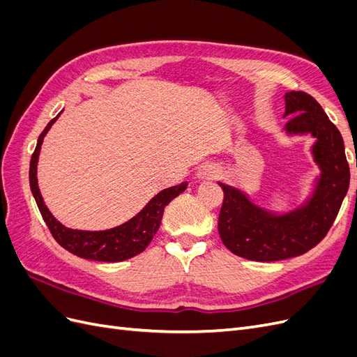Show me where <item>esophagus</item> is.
Wrapping results in <instances>:
<instances>
[{
    "label": "esophagus",
    "instance_id": "esophagus-1",
    "mask_svg": "<svg viewBox=\"0 0 357 357\" xmlns=\"http://www.w3.org/2000/svg\"><path fill=\"white\" fill-rule=\"evenodd\" d=\"M199 176L202 178H214L215 176H218V169H215L214 167H204L199 171Z\"/></svg>",
    "mask_w": 357,
    "mask_h": 357
}]
</instances>
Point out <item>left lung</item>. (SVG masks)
<instances>
[{"label":"left lung","mask_w":357,"mask_h":357,"mask_svg":"<svg viewBox=\"0 0 357 357\" xmlns=\"http://www.w3.org/2000/svg\"><path fill=\"white\" fill-rule=\"evenodd\" d=\"M284 98L286 131L310 132L317 138L312 153L321 176L310 202L289 214L273 215L256 207L240 190L219 183L223 189L218 222L220 238L234 255L257 262L295 257L317 245L331 229L350 185L342 137L321 105L301 91L287 92Z\"/></svg>","instance_id":"1"}]
</instances>
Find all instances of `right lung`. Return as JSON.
I'll return each instance as SVG.
<instances>
[{
    "mask_svg": "<svg viewBox=\"0 0 357 357\" xmlns=\"http://www.w3.org/2000/svg\"><path fill=\"white\" fill-rule=\"evenodd\" d=\"M59 114L56 117H53L45 128V131L40 134L29 164L31 192L36 198L38 210L43 215V219H45L52 236L56 240L59 245H62L70 253L79 257L91 259V261L121 262L125 261V259L142 253L158 232L162 220V214H164V208L169 204L171 199L178 197L180 193L186 189L188 181H183L181 185L159 192L155 198L150 199V202L135 215V218L121 226H117V228L93 232L66 228V226L61 225L47 210L45 202H43L41 193L37 185V160L43 138H45L50 126L59 117Z\"/></svg>",
    "mask_w": 357,
    "mask_h": 357,
    "instance_id": "add662e5",
    "label": "right lung"
}]
</instances>
